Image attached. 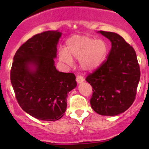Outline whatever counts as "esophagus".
Listing matches in <instances>:
<instances>
[{
    "label": "esophagus",
    "instance_id": "1",
    "mask_svg": "<svg viewBox=\"0 0 149 149\" xmlns=\"http://www.w3.org/2000/svg\"><path fill=\"white\" fill-rule=\"evenodd\" d=\"M84 81V78L83 76L77 75V77H76V81H77V83H78V84H81V83H82Z\"/></svg>",
    "mask_w": 149,
    "mask_h": 149
}]
</instances>
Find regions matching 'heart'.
Listing matches in <instances>:
<instances>
[{"label": "heart", "instance_id": "b5f03b06", "mask_svg": "<svg viewBox=\"0 0 149 149\" xmlns=\"http://www.w3.org/2000/svg\"><path fill=\"white\" fill-rule=\"evenodd\" d=\"M107 53V43L102 39H95L88 36H73L67 40L65 51H61L60 60L71 65L72 57L80 60L84 70L93 71L105 60Z\"/></svg>", "mask_w": 149, "mask_h": 149}]
</instances>
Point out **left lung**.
<instances>
[{"instance_id": "obj_1", "label": "left lung", "mask_w": 149, "mask_h": 149, "mask_svg": "<svg viewBox=\"0 0 149 149\" xmlns=\"http://www.w3.org/2000/svg\"><path fill=\"white\" fill-rule=\"evenodd\" d=\"M111 42L106 60L86 77L93 86L92 108L102 116H116L134 103L140 78L136 52L119 34L99 31Z\"/></svg>"}]
</instances>
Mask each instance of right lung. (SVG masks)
<instances>
[{"instance_id": "obj_1", "label": "right lung", "mask_w": 149, "mask_h": 149, "mask_svg": "<svg viewBox=\"0 0 149 149\" xmlns=\"http://www.w3.org/2000/svg\"><path fill=\"white\" fill-rule=\"evenodd\" d=\"M60 36L61 33L54 30L36 34L20 46L13 58L10 80L17 101L22 110L40 120L61 119L67 94L77 86L73 73L59 72L54 65Z\"/></svg>"}]
</instances>
